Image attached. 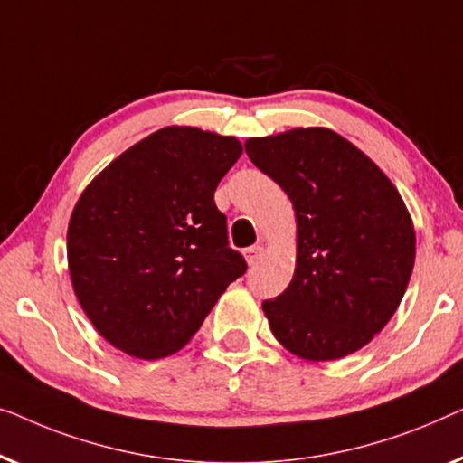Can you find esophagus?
<instances>
[{
	"label": "esophagus",
	"mask_w": 463,
	"mask_h": 463,
	"mask_svg": "<svg viewBox=\"0 0 463 463\" xmlns=\"http://www.w3.org/2000/svg\"><path fill=\"white\" fill-rule=\"evenodd\" d=\"M264 253V247L262 245H253V247H247L245 250V260L250 266H256L260 262V258H262Z\"/></svg>",
	"instance_id": "esophagus-1"
}]
</instances>
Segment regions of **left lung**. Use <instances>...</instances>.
<instances>
[{"instance_id":"left-lung-1","label":"left lung","mask_w":463,"mask_h":463,"mask_svg":"<svg viewBox=\"0 0 463 463\" xmlns=\"http://www.w3.org/2000/svg\"><path fill=\"white\" fill-rule=\"evenodd\" d=\"M245 153L296 210L294 279L262 304L272 335L304 361L356 353L386 327L411 279L415 231L401 193L327 128L250 138Z\"/></svg>"}]
</instances>
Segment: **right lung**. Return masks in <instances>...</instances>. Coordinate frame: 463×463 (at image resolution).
Listing matches in <instances>:
<instances>
[{
	"label": "right lung",
	"instance_id": "right-lung-1",
	"mask_svg": "<svg viewBox=\"0 0 463 463\" xmlns=\"http://www.w3.org/2000/svg\"><path fill=\"white\" fill-rule=\"evenodd\" d=\"M241 153L234 136L161 128L81 193L67 231L71 283L115 348L145 361L178 353L247 270L213 203Z\"/></svg>",
	"mask_w": 463,
	"mask_h": 463
}]
</instances>
